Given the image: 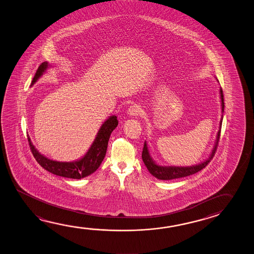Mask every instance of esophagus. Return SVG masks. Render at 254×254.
<instances>
[{
	"label": "esophagus",
	"instance_id": "1",
	"mask_svg": "<svg viewBox=\"0 0 254 254\" xmlns=\"http://www.w3.org/2000/svg\"><path fill=\"white\" fill-rule=\"evenodd\" d=\"M128 114H129V116H138V115L141 114V110H140V108H138V106L133 105V106L129 107Z\"/></svg>",
	"mask_w": 254,
	"mask_h": 254
}]
</instances>
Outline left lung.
Masks as SVG:
<instances>
[{
  "label": "left lung",
  "instance_id": "obj_1",
  "mask_svg": "<svg viewBox=\"0 0 254 254\" xmlns=\"http://www.w3.org/2000/svg\"><path fill=\"white\" fill-rule=\"evenodd\" d=\"M220 99H221V107H222V112H224V96L222 89L220 88ZM221 124H222V119L220 121V126H219V131H218V136L216 139L215 146L213 150L211 152V155L209 157V159L205 160L204 162H202L201 164L197 165H193V166H190V167H179V166H169V167H164V166H160L158 164H155V162L152 160L146 142L144 143V147L142 151V160L144 162V164L146 165L147 170L149 171L151 174L155 178H157L158 180H164V181H170V180H174V179H179V178H183V177L190 176L192 174H194L196 172L201 171L202 169L206 167L207 164L211 162V160L213 158V156L215 155L218 144L219 141V136H220V130H221Z\"/></svg>",
  "mask_w": 254,
  "mask_h": 254
}]
</instances>
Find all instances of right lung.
Returning a JSON list of instances; mask_svg holds the SVG:
<instances>
[{
    "mask_svg": "<svg viewBox=\"0 0 254 254\" xmlns=\"http://www.w3.org/2000/svg\"><path fill=\"white\" fill-rule=\"evenodd\" d=\"M47 67V62H43L40 64L35 76L33 78L32 85L38 80L39 77H41V75L45 72ZM117 117L116 116H110L100 127L99 133L95 138L90 149L87 152L86 155H84L82 159L72 163L57 162L48 159L47 157L41 155L38 151L35 149L29 137H27V139L32 154L42 167L57 176L79 180L84 177L89 176L91 173L96 172V170L99 167L107 153L110 135L112 133L113 130L117 127Z\"/></svg>",
    "mask_w": 254,
    "mask_h": 254,
    "instance_id": "add662e5",
    "label": "right lung"
}]
</instances>
